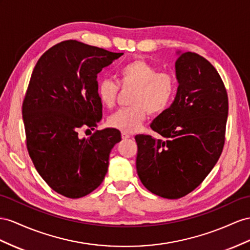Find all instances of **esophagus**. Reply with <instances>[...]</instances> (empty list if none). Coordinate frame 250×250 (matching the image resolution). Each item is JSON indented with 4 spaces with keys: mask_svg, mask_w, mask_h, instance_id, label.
Returning <instances> with one entry per match:
<instances>
[{
    "mask_svg": "<svg viewBox=\"0 0 250 250\" xmlns=\"http://www.w3.org/2000/svg\"><path fill=\"white\" fill-rule=\"evenodd\" d=\"M121 137H123L124 139H126V138H131L132 135L126 132H121Z\"/></svg>",
    "mask_w": 250,
    "mask_h": 250,
    "instance_id": "1",
    "label": "esophagus"
}]
</instances>
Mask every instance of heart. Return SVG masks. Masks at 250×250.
Returning <instances> with one entry per match:
<instances>
[{
    "label": "heart",
    "instance_id": "heart-1",
    "mask_svg": "<svg viewBox=\"0 0 250 250\" xmlns=\"http://www.w3.org/2000/svg\"><path fill=\"white\" fill-rule=\"evenodd\" d=\"M118 83L104 78L98 82L97 95L106 107L116 104L121 88H133L129 107L120 108L112 114L107 124L123 132H134L143 125L146 113L159 114L174 99L177 83L175 77L158 69L142 59H136L121 65L117 70Z\"/></svg>",
    "mask_w": 250,
    "mask_h": 250
}]
</instances>
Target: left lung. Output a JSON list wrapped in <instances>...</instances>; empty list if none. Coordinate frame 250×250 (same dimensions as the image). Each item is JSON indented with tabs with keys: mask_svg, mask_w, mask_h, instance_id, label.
<instances>
[{
	"mask_svg": "<svg viewBox=\"0 0 250 250\" xmlns=\"http://www.w3.org/2000/svg\"><path fill=\"white\" fill-rule=\"evenodd\" d=\"M175 69L176 97L150 125L165 139L135 136L140 181L152 193L169 200L190 193L212 170L225 144L228 116L226 87L207 59L183 53Z\"/></svg>",
	"mask_w": 250,
	"mask_h": 250,
	"instance_id": "1",
	"label": "left lung"
}]
</instances>
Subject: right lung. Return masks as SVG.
Returning <instances> with one entry per match:
<instances>
[{
	"label": "right lung",
	"instance_id": "1",
	"mask_svg": "<svg viewBox=\"0 0 250 250\" xmlns=\"http://www.w3.org/2000/svg\"><path fill=\"white\" fill-rule=\"evenodd\" d=\"M121 55L66 40L46 50L31 74L22 104L27 151L38 173L63 196L79 198L98 188L121 140L111 127L88 138L78 134L97 127V74Z\"/></svg>",
	"mask_w": 250,
	"mask_h": 250
}]
</instances>
